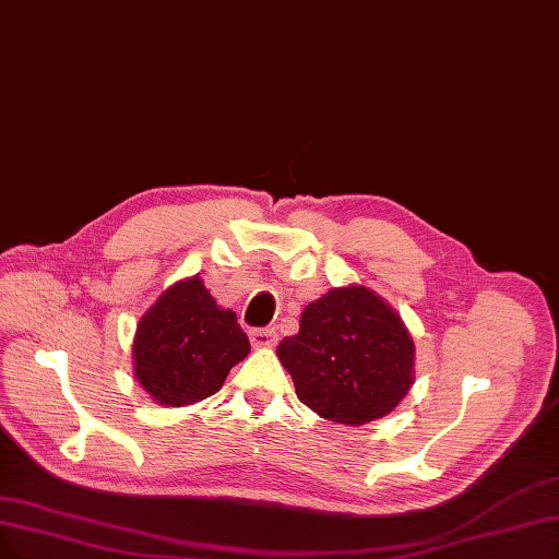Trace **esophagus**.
<instances>
[{
  "mask_svg": "<svg viewBox=\"0 0 559 559\" xmlns=\"http://www.w3.org/2000/svg\"><path fill=\"white\" fill-rule=\"evenodd\" d=\"M250 340L259 348L275 346L277 344V332H275V328H259V330L250 332Z\"/></svg>",
  "mask_w": 559,
  "mask_h": 559,
  "instance_id": "1",
  "label": "esophagus"
}]
</instances>
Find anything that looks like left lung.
I'll list each match as a JSON object with an SVG mask.
<instances>
[{"label": "left lung", "mask_w": 559, "mask_h": 559, "mask_svg": "<svg viewBox=\"0 0 559 559\" xmlns=\"http://www.w3.org/2000/svg\"><path fill=\"white\" fill-rule=\"evenodd\" d=\"M296 394L321 417L360 427L392 413L415 383V344L396 311L350 284L309 302L277 346Z\"/></svg>", "instance_id": "1"}]
</instances>
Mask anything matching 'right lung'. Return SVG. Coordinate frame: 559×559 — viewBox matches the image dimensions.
<instances>
[{
	"instance_id": "right-lung-1",
	"label": "right lung",
	"mask_w": 559,
	"mask_h": 559,
	"mask_svg": "<svg viewBox=\"0 0 559 559\" xmlns=\"http://www.w3.org/2000/svg\"><path fill=\"white\" fill-rule=\"evenodd\" d=\"M248 353L236 314L217 307L199 275L171 284L146 309L132 342L138 383L169 408L215 394Z\"/></svg>"
}]
</instances>
